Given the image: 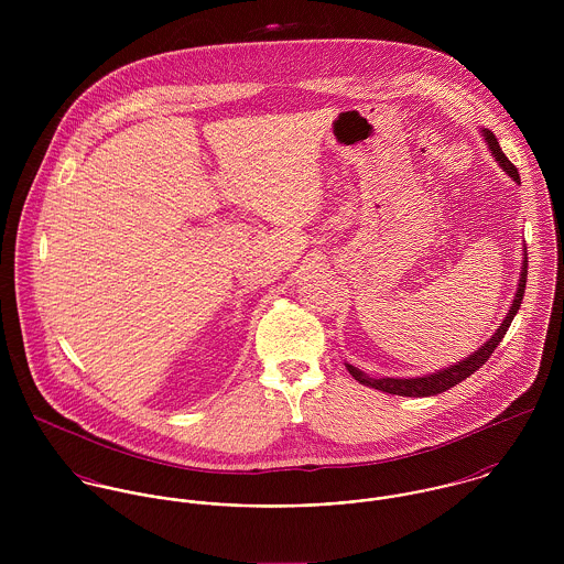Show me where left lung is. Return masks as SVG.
Masks as SVG:
<instances>
[{"label": "left lung", "instance_id": "1", "mask_svg": "<svg viewBox=\"0 0 564 564\" xmlns=\"http://www.w3.org/2000/svg\"><path fill=\"white\" fill-rule=\"evenodd\" d=\"M484 141L492 154V159L499 162V166L514 180V182H521L519 180V171L512 162L506 159V154L501 152L495 134L490 130H482ZM525 282H528V251L523 253V262H521V278H519V289L514 293V300L510 304V311L508 315L503 317L501 325L497 327V332L484 343L480 349H476L469 358L443 369V371H436L432 376H423V378H369L367 373H362L360 369H356L354 365H345L347 371L354 376V380H358L360 384L365 387H371V389H378L382 393H391V395H402V398H430V395H438V393H445L449 391L452 387H456L458 382L467 380L474 371H478L482 367L484 362L490 358V354L495 351V347L501 343L503 334L508 332L510 323L514 319L521 302H523V293H525Z\"/></svg>", "mask_w": 564, "mask_h": 564}]
</instances>
